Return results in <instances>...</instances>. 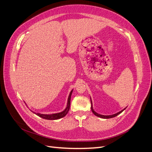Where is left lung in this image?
Here are the masks:
<instances>
[{
	"label": "left lung",
	"instance_id": "8db88e82",
	"mask_svg": "<svg viewBox=\"0 0 152 152\" xmlns=\"http://www.w3.org/2000/svg\"><path fill=\"white\" fill-rule=\"evenodd\" d=\"M91 108L92 112H93V113L96 116L99 117H100V118H113V117H116V116H117V115H119L120 113H121L124 111V110L126 109V108H124V110H121V112H118V113H115V114L110 115H101V114H99V113H96V112L94 111V110H93V104H92V101H91Z\"/></svg>",
	"mask_w": 152,
	"mask_h": 152
}]
</instances>
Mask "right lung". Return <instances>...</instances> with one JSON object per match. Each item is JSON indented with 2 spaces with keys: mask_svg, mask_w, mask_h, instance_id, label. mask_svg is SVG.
<instances>
[{
  "mask_svg": "<svg viewBox=\"0 0 152 152\" xmlns=\"http://www.w3.org/2000/svg\"><path fill=\"white\" fill-rule=\"evenodd\" d=\"M73 90L70 92V95L68 96V103H67V107L65 108V110L64 111L60 112V113H54V114H41L39 113H35L33 111H31L32 112H34L37 115L39 116L40 117L46 119V120H57V119L61 118L63 117H65L66 115L68 113L69 110H70V99H71V95L72 93Z\"/></svg>",
  "mask_w": 152,
  "mask_h": 152,
  "instance_id": "right-lung-1",
  "label": "right lung"
}]
</instances>
